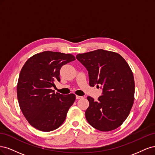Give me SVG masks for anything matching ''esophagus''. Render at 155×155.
Masks as SVG:
<instances>
[{"label":"esophagus","instance_id":"34e87169","mask_svg":"<svg viewBox=\"0 0 155 155\" xmlns=\"http://www.w3.org/2000/svg\"><path fill=\"white\" fill-rule=\"evenodd\" d=\"M83 97L82 96H78V95H76V99L78 100V99H81V98H82Z\"/></svg>","mask_w":155,"mask_h":155}]
</instances>
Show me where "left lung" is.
<instances>
[{"mask_svg": "<svg viewBox=\"0 0 155 155\" xmlns=\"http://www.w3.org/2000/svg\"><path fill=\"white\" fill-rule=\"evenodd\" d=\"M76 58L87 70L90 86L102 89L98 101L87 98V121L101 131L117 129L126 120L134 102V81L130 67L120 54L104 49L78 54Z\"/></svg>", "mask_w": 155, "mask_h": 155, "instance_id": "left-lung-1", "label": "left lung"}]
</instances>
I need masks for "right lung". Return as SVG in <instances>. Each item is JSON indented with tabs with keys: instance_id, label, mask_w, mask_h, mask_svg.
<instances>
[{
	"instance_id": "add662e5",
	"label": "right lung",
	"mask_w": 155,
	"mask_h": 155,
	"mask_svg": "<svg viewBox=\"0 0 155 155\" xmlns=\"http://www.w3.org/2000/svg\"><path fill=\"white\" fill-rule=\"evenodd\" d=\"M75 60L71 54L46 51L29 58L19 74L17 87L20 107L31 126L42 131L59 127L75 101V95L55 93L54 82L61 81L60 70Z\"/></svg>"
}]
</instances>
